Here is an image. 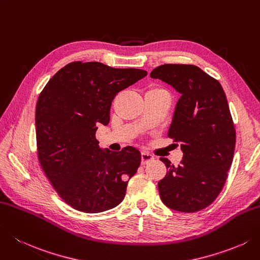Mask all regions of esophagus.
Listing matches in <instances>:
<instances>
[{
    "mask_svg": "<svg viewBox=\"0 0 260 260\" xmlns=\"http://www.w3.org/2000/svg\"><path fill=\"white\" fill-rule=\"evenodd\" d=\"M152 160H154V156L153 155L150 154V153H147V152H142V153H141V162H142V165L149 164V162L152 161Z\"/></svg>",
    "mask_w": 260,
    "mask_h": 260,
    "instance_id": "obj_1",
    "label": "esophagus"
}]
</instances>
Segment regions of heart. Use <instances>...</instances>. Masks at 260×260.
Returning <instances> with one entry per match:
<instances>
[{"label": "heart", "instance_id": "b5f03b06", "mask_svg": "<svg viewBox=\"0 0 260 260\" xmlns=\"http://www.w3.org/2000/svg\"><path fill=\"white\" fill-rule=\"evenodd\" d=\"M160 90H164V89H160V88H151L149 91H160ZM149 91H147V92H149Z\"/></svg>", "mask_w": 260, "mask_h": 260}]
</instances>
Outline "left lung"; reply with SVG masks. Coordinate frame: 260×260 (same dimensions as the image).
I'll return each mask as SVG.
<instances>
[{
  "label": "left lung",
  "mask_w": 260,
  "mask_h": 260,
  "mask_svg": "<svg viewBox=\"0 0 260 260\" xmlns=\"http://www.w3.org/2000/svg\"><path fill=\"white\" fill-rule=\"evenodd\" d=\"M150 76L181 94L168 136L180 144L184 156L176 167L160 159L168 169L157 182L161 201L178 212L201 211L221 192L235 154L236 129L226 95L217 80L195 65H160Z\"/></svg>",
  "instance_id": "1"
}]
</instances>
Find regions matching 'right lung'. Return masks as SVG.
I'll return each mask as SVG.
<instances>
[{
  "label": "right lung",
  "instance_id": "add662e5",
  "mask_svg": "<svg viewBox=\"0 0 260 260\" xmlns=\"http://www.w3.org/2000/svg\"><path fill=\"white\" fill-rule=\"evenodd\" d=\"M146 71L114 69L99 62H72L45 85L36 106L38 160L62 200L74 210L100 213L123 202L141 165L140 151H103L95 139L108 125L119 91L143 79Z\"/></svg>",
  "mask_w": 260,
  "mask_h": 260
}]
</instances>
